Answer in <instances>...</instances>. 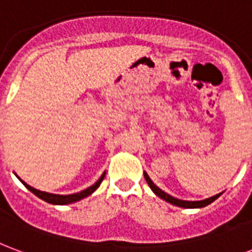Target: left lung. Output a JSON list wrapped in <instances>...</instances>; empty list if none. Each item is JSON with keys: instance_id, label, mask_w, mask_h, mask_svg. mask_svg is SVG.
<instances>
[{"instance_id": "obj_1", "label": "left lung", "mask_w": 252, "mask_h": 252, "mask_svg": "<svg viewBox=\"0 0 252 252\" xmlns=\"http://www.w3.org/2000/svg\"><path fill=\"white\" fill-rule=\"evenodd\" d=\"M144 178L156 196H159L160 199H163V200H165V202L171 203V204H173V206L183 207V208H202V207H206L208 206V204H211L214 200H216V199L221 195V193H218V195H214V196L208 197V199H204V200H196V202H191V200H182V199H176V197L171 196V195H168L167 192H164L163 189H160V188L158 187L152 180H151V178L148 176V173L147 172H144Z\"/></svg>"}]
</instances>
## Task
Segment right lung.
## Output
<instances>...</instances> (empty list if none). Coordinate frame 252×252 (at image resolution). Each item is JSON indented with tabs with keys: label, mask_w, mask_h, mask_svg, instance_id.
I'll return each mask as SVG.
<instances>
[{
	"label": "right lung",
	"mask_w": 252,
	"mask_h": 252,
	"mask_svg": "<svg viewBox=\"0 0 252 252\" xmlns=\"http://www.w3.org/2000/svg\"><path fill=\"white\" fill-rule=\"evenodd\" d=\"M104 176H105V172L102 173L101 176H100V179H98L97 182L93 184V186L88 187L87 189H84V191H80V192L77 193H70V195H56V193H49V192H45V191H40V189H36V188L31 187L29 184L25 183V182L21 180L18 176H17V178L21 180V183L24 184V186H25L31 192H33L36 196L42 199V200H45L46 203H50V204H57V206H65V204H70V203L79 202V200H81V199H84V197L92 195V193L94 192L98 187H100V184H101Z\"/></svg>",
	"instance_id": "right-lung-1"
}]
</instances>
